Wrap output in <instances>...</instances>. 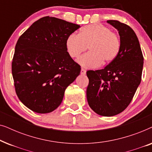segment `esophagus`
<instances>
[{"instance_id":"34e87169","label":"esophagus","mask_w":152,"mask_h":152,"mask_svg":"<svg viewBox=\"0 0 152 152\" xmlns=\"http://www.w3.org/2000/svg\"><path fill=\"white\" fill-rule=\"evenodd\" d=\"M81 74L82 75H85L86 74V70H84V68H82V69H81Z\"/></svg>"}]
</instances>
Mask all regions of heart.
<instances>
[{"mask_svg": "<svg viewBox=\"0 0 152 152\" xmlns=\"http://www.w3.org/2000/svg\"><path fill=\"white\" fill-rule=\"evenodd\" d=\"M68 53L71 57H79L88 46L89 52L78 58L77 62L85 68L99 67L102 64L113 61L120 51L118 35L102 24L84 27L79 34H72L66 41Z\"/></svg>", "mask_w": 152, "mask_h": 152, "instance_id": "heart-1", "label": "heart"}]
</instances>
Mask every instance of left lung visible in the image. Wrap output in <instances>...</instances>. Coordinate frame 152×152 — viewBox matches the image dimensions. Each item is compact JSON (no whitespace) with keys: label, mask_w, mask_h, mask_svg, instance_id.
I'll return each mask as SVG.
<instances>
[{"label":"left lung","mask_w":152,"mask_h":152,"mask_svg":"<svg viewBox=\"0 0 152 152\" xmlns=\"http://www.w3.org/2000/svg\"><path fill=\"white\" fill-rule=\"evenodd\" d=\"M107 22L118 31L120 51L104 69L86 72V97L93 111L109 117L121 113L132 102L140 84L144 59L134 31L118 20Z\"/></svg>","instance_id":"8db88e82"}]
</instances>
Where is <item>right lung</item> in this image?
I'll return each mask as SVG.
<instances>
[{
  "label": "right lung",
  "mask_w": 152,
  "mask_h": 152,
  "mask_svg": "<svg viewBox=\"0 0 152 152\" xmlns=\"http://www.w3.org/2000/svg\"><path fill=\"white\" fill-rule=\"evenodd\" d=\"M80 26L51 16L34 22L19 37L12 72L20 102L38 113H50L61 104L67 87L81 67L68 53V37Z\"/></svg>",
  "instance_id": "add662e5"
}]
</instances>
